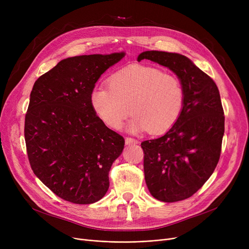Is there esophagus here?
Returning <instances> with one entry per match:
<instances>
[{"instance_id": "34e87169", "label": "esophagus", "mask_w": 249, "mask_h": 249, "mask_svg": "<svg viewBox=\"0 0 249 249\" xmlns=\"http://www.w3.org/2000/svg\"><path fill=\"white\" fill-rule=\"evenodd\" d=\"M125 143H126L127 145H129V144H137L138 140H136V139H134L132 137H126L125 138Z\"/></svg>"}]
</instances>
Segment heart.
Returning <instances> with one entry per match:
<instances>
[{
    "label": "heart",
    "instance_id": "b5f03b06",
    "mask_svg": "<svg viewBox=\"0 0 249 249\" xmlns=\"http://www.w3.org/2000/svg\"><path fill=\"white\" fill-rule=\"evenodd\" d=\"M108 86L91 89L89 102L100 120L112 129H120L132 110L135 116L128 126L130 131L164 133L184 107L180 81L156 68L130 65L111 74Z\"/></svg>",
    "mask_w": 249,
    "mask_h": 249
}]
</instances>
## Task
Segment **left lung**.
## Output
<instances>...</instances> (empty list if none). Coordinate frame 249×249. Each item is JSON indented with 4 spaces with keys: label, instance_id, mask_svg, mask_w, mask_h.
Returning a JSON list of instances; mask_svg holds the SVG:
<instances>
[{
    "label": "left lung",
    "instance_id": "left-lung-1",
    "mask_svg": "<svg viewBox=\"0 0 249 249\" xmlns=\"http://www.w3.org/2000/svg\"><path fill=\"white\" fill-rule=\"evenodd\" d=\"M148 59L174 71L185 90V102L175 125L160 138L141 143L144 176L152 197L165 203L190 198L208 180L220 159L224 111L212 78L185 55L144 51Z\"/></svg>",
    "mask_w": 249,
    "mask_h": 249
}]
</instances>
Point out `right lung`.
Listing matches in <instances>:
<instances>
[{"label":"right lung","instance_id":"obj_1","mask_svg":"<svg viewBox=\"0 0 249 249\" xmlns=\"http://www.w3.org/2000/svg\"><path fill=\"white\" fill-rule=\"evenodd\" d=\"M125 52L62 59L35 82L24 135L35 176L59 198L93 204L109 189V172L125 140L90 106L99 77Z\"/></svg>","mask_w":249,"mask_h":249}]
</instances>
